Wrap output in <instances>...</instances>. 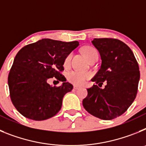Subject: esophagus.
<instances>
[{"instance_id": "34e87169", "label": "esophagus", "mask_w": 146, "mask_h": 146, "mask_svg": "<svg viewBox=\"0 0 146 146\" xmlns=\"http://www.w3.org/2000/svg\"><path fill=\"white\" fill-rule=\"evenodd\" d=\"M79 88H80L79 86H74V90H77V89H79Z\"/></svg>"}]
</instances>
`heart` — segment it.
I'll use <instances>...</instances> for the list:
<instances>
[{
  "label": "heart",
  "mask_w": 146,
  "mask_h": 146,
  "mask_svg": "<svg viewBox=\"0 0 146 146\" xmlns=\"http://www.w3.org/2000/svg\"><path fill=\"white\" fill-rule=\"evenodd\" d=\"M82 52L84 53L85 56L88 60L92 57L93 55H95V54H97V51L91 47H84L83 50H82ZM71 57H72L71 54H69L66 57L65 60H64V65H68L69 64ZM91 74L89 73V72H80V71L77 70L71 71L67 74V80H68V81L72 83V84L75 85V86H82V85L84 84L87 80L91 78Z\"/></svg>",
  "instance_id": "heart-1"
}]
</instances>
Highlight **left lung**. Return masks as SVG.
I'll return each instance as SVG.
<instances>
[{
    "label": "left lung",
    "mask_w": 146,
    "mask_h": 146,
    "mask_svg": "<svg viewBox=\"0 0 146 146\" xmlns=\"http://www.w3.org/2000/svg\"><path fill=\"white\" fill-rule=\"evenodd\" d=\"M92 44L99 52L102 65L91 79L97 85L88 88L82 100L86 111L102 120L120 116L132 104L137 93L140 71L131 49L116 38H94ZM106 86L101 89L103 83Z\"/></svg>",
    "instance_id": "8db88e82"
}]
</instances>
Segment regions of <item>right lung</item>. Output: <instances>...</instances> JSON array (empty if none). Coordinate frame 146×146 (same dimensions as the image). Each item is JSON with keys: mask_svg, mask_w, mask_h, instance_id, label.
I'll return each instance as SVG.
<instances>
[{"mask_svg": "<svg viewBox=\"0 0 146 146\" xmlns=\"http://www.w3.org/2000/svg\"><path fill=\"white\" fill-rule=\"evenodd\" d=\"M78 46L77 41L43 38L17 52L8 84L12 104L20 114L29 119L44 121L58 113L64 95L73 88L60 72L64 69L66 57ZM52 77L64 82L52 87L47 82Z\"/></svg>", "mask_w": 146, "mask_h": 146, "instance_id": "add662e5", "label": "right lung"}]
</instances>
